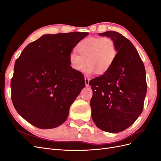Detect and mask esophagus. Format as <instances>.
<instances>
[{
  "instance_id": "1",
  "label": "esophagus",
  "mask_w": 161,
  "mask_h": 161,
  "mask_svg": "<svg viewBox=\"0 0 161 161\" xmlns=\"http://www.w3.org/2000/svg\"><path fill=\"white\" fill-rule=\"evenodd\" d=\"M85 85H86V86H89V80H90V79H89L88 77L85 76Z\"/></svg>"
}]
</instances>
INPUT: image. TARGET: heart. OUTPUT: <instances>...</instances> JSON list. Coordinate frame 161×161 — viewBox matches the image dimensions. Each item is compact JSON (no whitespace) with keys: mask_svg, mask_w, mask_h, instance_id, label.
<instances>
[{"mask_svg":"<svg viewBox=\"0 0 161 161\" xmlns=\"http://www.w3.org/2000/svg\"><path fill=\"white\" fill-rule=\"evenodd\" d=\"M76 50L69 56V64L75 71L85 72L87 75L97 73L104 75L113 65L117 56L116 44L109 37H89L77 43Z\"/></svg>","mask_w":161,"mask_h":161,"instance_id":"heart-1","label":"heart"}]
</instances>
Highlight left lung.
Masks as SVG:
<instances>
[{
  "label": "left lung",
  "instance_id": "left-lung-1",
  "mask_svg": "<svg viewBox=\"0 0 161 161\" xmlns=\"http://www.w3.org/2000/svg\"><path fill=\"white\" fill-rule=\"evenodd\" d=\"M99 35L113 39L118 53L110 70L89 81L91 117L101 130L118 133L142 114L147 91L145 68L134 45L121 34L109 31Z\"/></svg>",
  "mask_w": 161,
  "mask_h": 161
}]
</instances>
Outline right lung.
I'll return each instance as SVG.
<instances>
[{
    "label": "right lung",
    "mask_w": 161,
    "mask_h": 161,
    "mask_svg": "<svg viewBox=\"0 0 161 161\" xmlns=\"http://www.w3.org/2000/svg\"><path fill=\"white\" fill-rule=\"evenodd\" d=\"M88 34L43 35L28 44L16 60L11 99L17 113L29 123L51 129L66 120L70 105L85 86L83 75L70 67L69 56Z\"/></svg>",
    "instance_id": "add662e5"
}]
</instances>
